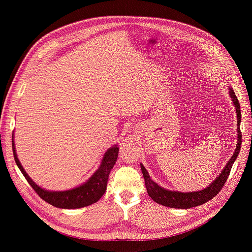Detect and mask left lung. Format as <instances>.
Here are the masks:
<instances>
[{"instance_id":"obj_1","label":"left lung","mask_w":252,"mask_h":252,"mask_svg":"<svg viewBox=\"0 0 252 252\" xmlns=\"http://www.w3.org/2000/svg\"><path fill=\"white\" fill-rule=\"evenodd\" d=\"M228 93L234 104L236 116H237V142H236V149L232 157L227 161L222 171L218 175V177L215 178L214 181H212V183L208 185V187L197 191H189V192L169 190L161 188L156 182L153 181L147 168L143 166L142 163H140V168L143 174V178H145L147 191L149 195L152 197V199L155 200L157 203L167 206V207H172V208L188 209V208L201 205L207 202L208 200H210L211 198H213L215 195H217L220 191V189L223 188L226 179L228 178L232 164L234 163L235 159L238 157L240 147H241V140H242L241 132H240V122H241L240 104L230 85H228Z\"/></svg>"}]
</instances>
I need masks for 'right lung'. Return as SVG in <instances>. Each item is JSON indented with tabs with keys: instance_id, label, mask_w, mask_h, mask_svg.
<instances>
[{
	"instance_id": "obj_1",
	"label": "right lung",
	"mask_w": 252,
	"mask_h": 252,
	"mask_svg": "<svg viewBox=\"0 0 252 252\" xmlns=\"http://www.w3.org/2000/svg\"><path fill=\"white\" fill-rule=\"evenodd\" d=\"M12 142L15 161L20 170L22 171V173L24 174V176L26 177L28 183L30 184V186L45 201L52 204L53 206L64 209L81 208L96 202L106 190V184L107 179H109V174L112 168L114 167L119 156V147L118 145H115L104 153L98 168L94 172V174L86 183L71 189L53 191L41 188L28 175V173L26 172L18 158L14 137Z\"/></svg>"
}]
</instances>
